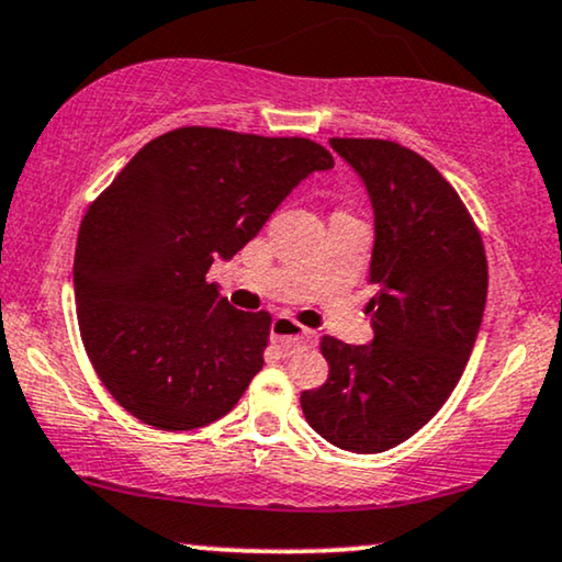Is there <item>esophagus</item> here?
<instances>
[{
  "mask_svg": "<svg viewBox=\"0 0 562 562\" xmlns=\"http://www.w3.org/2000/svg\"><path fill=\"white\" fill-rule=\"evenodd\" d=\"M272 339L285 352H293L295 347L314 345L316 342V331L305 329V326L293 322L290 316H277L272 322Z\"/></svg>",
  "mask_w": 562,
  "mask_h": 562,
  "instance_id": "esophagus-1",
  "label": "esophagus"
}]
</instances>
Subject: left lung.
<instances>
[{"label":"left lung","mask_w":562,"mask_h":562,"mask_svg":"<svg viewBox=\"0 0 562 562\" xmlns=\"http://www.w3.org/2000/svg\"><path fill=\"white\" fill-rule=\"evenodd\" d=\"M329 142L373 202L375 337H322L329 379L303 392L301 407L329 443L379 453L415 436L464 373L485 311L487 257L467 204L423 155L392 139Z\"/></svg>","instance_id":"8db88e82"}]
</instances>
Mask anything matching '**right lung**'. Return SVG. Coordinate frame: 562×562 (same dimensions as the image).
<instances>
[{
  "label": "right lung",
  "instance_id": "right-lung-1",
  "mask_svg": "<svg viewBox=\"0 0 562 562\" xmlns=\"http://www.w3.org/2000/svg\"><path fill=\"white\" fill-rule=\"evenodd\" d=\"M334 166L305 137L179 126L147 142L85 212L75 248L80 337L98 379L158 430L220 420L265 366L267 311L207 282L297 181Z\"/></svg>",
  "mask_w": 562,
  "mask_h": 562
}]
</instances>
